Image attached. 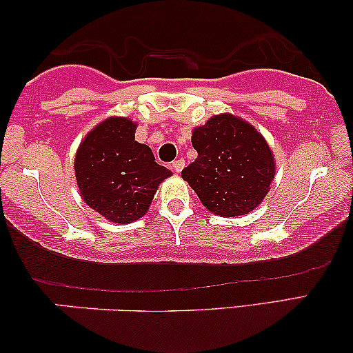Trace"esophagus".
<instances>
[{
	"instance_id": "obj_1",
	"label": "esophagus",
	"mask_w": 353,
	"mask_h": 353,
	"mask_svg": "<svg viewBox=\"0 0 353 353\" xmlns=\"http://www.w3.org/2000/svg\"><path fill=\"white\" fill-rule=\"evenodd\" d=\"M183 167H185V161H183V159H178V161L172 163L173 172H176V173H180L183 170Z\"/></svg>"
}]
</instances>
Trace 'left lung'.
Listing matches in <instances>:
<instances>
[{"mask_svg":"<svg viewBox=\"0 0 353 353\" xmlns=\"http://www.w3.org/2000/svg\"><path fill=\"white\" fill-rule=\"evenodd\" d=\"M191 143L197 159L181 176L207 209L238 216L263 201L274 178V159L252 125L231 114L214 115L194 128Z\"/></svg>","mask_w":353,"mask_h":353,"instance_id":"obj_1","label":"left lung"}]
</instances>
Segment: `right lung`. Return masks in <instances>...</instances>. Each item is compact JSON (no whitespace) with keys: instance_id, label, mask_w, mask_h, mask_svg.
Here are the masks:
<instances>
[{"instance_id":"1","label":"right lung","mask_w":353,"mask_h":353,"mask_svg":"<svg viewBox=\"0 0 353 353\" xmlns=\"http://www.w3.org/2000/svg\"><path fill=\"white\" fill-rule=\"evenodd\" d=\"M137 123L110 117L91 130L75 156L80 194L114 223H132L151 205L170 170L159 165L151 148L134 141Z\"/></svg>"}]
</instances>
